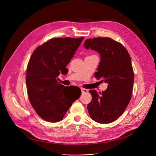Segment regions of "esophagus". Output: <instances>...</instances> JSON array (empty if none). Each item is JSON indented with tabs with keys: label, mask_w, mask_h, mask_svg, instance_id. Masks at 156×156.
Instances as JSON below:
<instances>
[{
	"label": "esophagus",
	"mask_w": 156,
	"mask_h": 156,
	"mask_svg": "<svg viewBox=\"0 0 156 156\" xmlns=\"http://www.w3.org/2000/svg\"><path fill=\"white\" fill-rule=\"evenodd\" d=\"M82 93H87L88 92V90L87 89H84V88H81Z\"/></svg>",
	"instance_id": "obj_1"
}]
</instances>
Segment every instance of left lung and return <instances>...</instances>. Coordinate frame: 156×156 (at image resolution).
<instances>
[{"instance_id":"1","label":"left lung","mask_w":156,"mask_h":156,"mask_svg":"<svg viewBox=\"0 0 156 156\" xmlns=\"http://www.w3.org/2000/svg\"><path fill=\"white\" fill-rule=\"evenodd\" d=\"M84 47L100 54L101 60L94 76L108 83L102 93L90 90V116L99 123L112 122L122 114L131 98L134 77L129 54L122 44L107 37L87 39Z\"/></svg>"}]
</instances>
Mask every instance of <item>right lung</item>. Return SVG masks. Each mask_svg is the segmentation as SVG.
Here are the masks:
<instances>
[{
  "mask_svg": "<svg viewBox=\"0 0 156 156\" xmlns=\"http://www.w3.org/2000/svg\"><path fill=\"white\" fill-rule=\"evenodd\" d=\"M84 37L54 38L33 52L27 65L26 83L30 102L42 119L51 122L62 120L81 91L69 98L66 87L58 76L68 73L66 68Z\"/></svg>",
  "mask_w": 156,
  "mask_h": 156,
  "instance_id": "obj_1",
  "label": "right lung"
}]
</instances>
